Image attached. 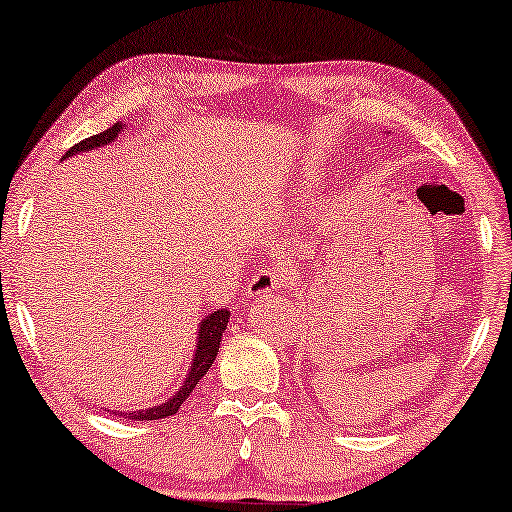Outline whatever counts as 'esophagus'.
Segmentation results:
<instances>
[{
	"mask_svg": "<svg viewBox=\"0 0 512 512\" xmlns=\"http://www.w3.org/2000/svg\"><path fill=\"white\" fill-rule=\"evenodd\" d=\"M289 265L286 263H265L263 268H258V272L254 275V279L249 282V296L258 298L265 296V293H277L284 289V284L289 282Z\"/></svg>",
	"mask_w": 512,
	"mask_h": 512,
	"instance_id": "34e87169",
	"label": "esophagus"
}]
</instances>
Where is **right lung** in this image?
<instances>
[{
	"instance_id": "right-lung-1",
	"label": "right lung",
	"mask_w": 512,
	"mask_h": 512,
	"mask_svg": "<svg viewBox=\"0 0 512 512\" xmlns=\"http://www.w3.org/2000/svg\"><path fill=\"white\" fill-rule=\"evenodd\" d=\"M123 130H125V123L111 125L109 130L100 132V135L88 137L86 142H79L76 146H72V149H69L65 156H62V160L69 158V156H76V153L102 149V146L116 142L118 135H121ZM228 319H230L228 310H216V312H209L207 317L200 321L198 340H195L193 361H191V366H188L186 380L177 391H174L170 398H167L165 403L151 405V408H144V410H130V412H123V410L118 412V410L104 408V412H109V415L125 417V419H135V422H149V419H163V417L174 415V412L181 408V403H184L186 398L191 396V391L198 387V382L202 380V377L207 375V370L212 368V363L216 361V352H219L221 335L226 333V328H228Z\"/></svg>"
}]
</instances>
